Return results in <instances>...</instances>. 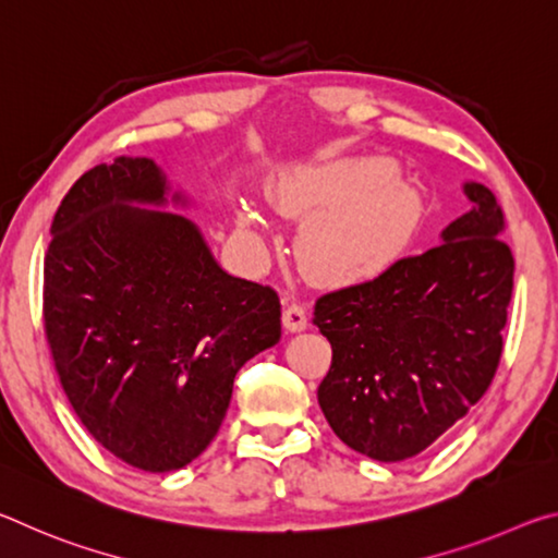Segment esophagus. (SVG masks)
Returning a JSON list of instances; mask_svg holds the SVG:
<instances>
[{"label":"esophagus","mask_w":558,"mask_h":558,"mask_svg":"<svg viewBox=\"0 0 558 558\" xmlns=\"http://www.w3.org/2000/svg\"><path fill=\"white\" fill-rule=\"evenodd\" d=\"M282 327H286L288 332H302V329H307V315L302 305L290 302V305L282 310Z\"/></svg>","instance_id":"obj_1"}]
</instances>
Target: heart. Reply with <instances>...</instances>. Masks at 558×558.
I'll use <instances>...</instances> for the list:
<instances>
[{
    "label": "heart",
    "mask_w": 558,
    "mask_h": 558,
    "mask_svg": "<svg viewBox=\"0 0 558 558\" xmlns=\"http://www.w3.org/2000/svg\"><path fill=\"white\" fill-rule=\"evenodd\" d=\"M393 177V162L372 157L298 169L282 179L278 209L310 219L298 239L300 268L310 280L325 288L356 286L396 258L411 221V199ZM233 241L251 266L266 263L272 235L256 206L235 211Z\"/></svg>",
    "instance_id": "obj_1"
}]
</instances>
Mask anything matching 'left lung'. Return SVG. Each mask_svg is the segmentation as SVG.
Masks as SVG:
<instances>
[{
  "instance_id": "left-lung-1",
  "label": "left lung",
  "mask_w": 558,
  "mask_h": 558,
  "mask_svg": "<svg viewBox=\"0 0 558 558\" xmlns=\"http://www.w3.org/2000/svg\"><path fill=\"white\" fill-rule=\"evenodd\" d=\"M462 192L470 211L436 248L315 305L313 323L332 344L319 409L372 460H409L440 440L483 399L502 356L514 282L505 214L485 184Z\"/></svg>"
}]
</instances>
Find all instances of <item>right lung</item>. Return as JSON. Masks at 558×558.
<instances>
[{"label":"right lung","instance_id":"right-lung-1","mask_svg":"<svg viewBox=\"0 0 558 558\" xmlns=\"http://www.w3.org/2000/svg\"><path fill=\"white\" fill-rule=\"evenodd\" d=\"M147 157H118L63 196L44 260V325L83 426L145 472L209 448L241 366L280 339L276 290L226 272Z\"/></svg>","mask_w":558,"mask_h":558}]
</instances>
